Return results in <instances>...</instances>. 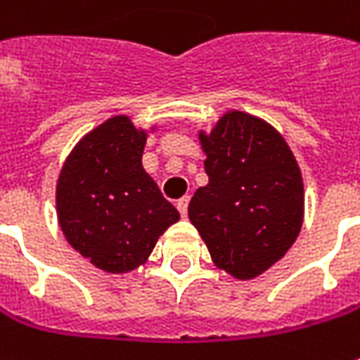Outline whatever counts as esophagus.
I'll list each match as a JSON object with an SVG mask.
<instances>
[{
	"label": "esophagus",
	"instance_id": "1",
	"mask_svg": "<svg viewBox=\"0 0 360 360\" xmlns=\"http://www.w3.org/2000/svg\"><path fill=\"white\" fill-rule=\"evenodd\" d=\"M187 205H189V197H181L179 201H177V210H179L183 217L187 215Z\"/></svg>",
	"mask_w": 360,
	"mask_h": 360
}]
</instances>
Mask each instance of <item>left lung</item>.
Masks as SVG:
<instances>
[{"label": "left lung", "instance_id": "obj_1", "mask_svg": "<svg viewBox=\"0 0 360 360\" xmlns=\"http://www.w3.org/2000/svg\"><path fill=\"white\" fill-rule=\"evenodd\" d=\"M207 185L189 201L219 270L252 280L282 258L304 221V183L284 136L264 118L227 110L210 133L199 131Z\"/></svg>", "mask_w": 360, "mask_h": 360}]
</instances>
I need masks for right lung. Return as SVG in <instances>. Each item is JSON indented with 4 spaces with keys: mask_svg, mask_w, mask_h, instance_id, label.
Instances as JSON below:
<instances>
[{
    "mask_svg": "<svg viewBox=\"0 0 360 360\" xmlns=\"http://www.w3.org/2000/svg\"><path fill=\"white\" fill-rule=\"evenodd\" d=\"M147 136L127 115L108 118L76 143L58 175L62 233L102 272L139 268L165 229L179 221V211L143 169Z\"/></svg>",
    "mask_w": 360,
    "mask_h": 360,
    "instance_id": "1",
    "label": "right lung"
}]
</instances>
